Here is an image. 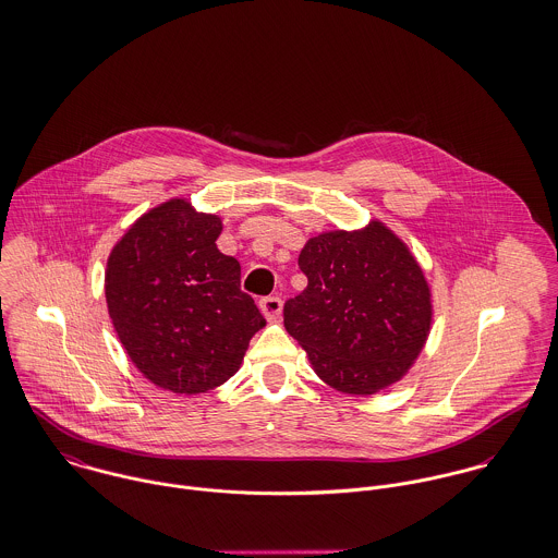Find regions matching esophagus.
Instances as JSON below:
<instances>
[{
	"label": "esophagus",
	"instance_id": "obj_1",
	"mask_svg": "<svg viewBox=\"0 0 558 558\" xmlns=\"http://www.w3.org/2000/svg\"><path fill=\"white\" fill-rule=\"evenodd\" d=\"M281 307H283V301L279 296H264L259 301V310L268 320H277L281 316Z\"/></svg>",
	"mask_w": 558,
	"mask_h": 558
}]
</instances>
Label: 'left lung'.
I'll return each mask as SVG.
<instances>
[{
  "label": "left lung",
  "mask_w": 558,
  "mask_h": 558,
  "mask_svg": "<svg viewBox=\"0 0 558 558\" xmlns=\"http://www.w3.org/2000/svg\"><path fill=\"white\" fill-rule=\"evenodd\" d=\"M299 268L307 288L286 301L283 325L325 383L368 396L411 368L430 329V292L389 229L320 233Z\"/></svg>",
  "instance_id": "left-lung-1"
}]
</instances>
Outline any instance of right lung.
I'll return each mask as SVG.
<instances>
[{
  "instance_id": "1",
  "label": "right lung",
  "mask_w": 558,
  "mask_h": 558,
  "mask_svg": "<svg viewBox=\"0 0 558 558\" xmlns=\"http://www.w3.org/2000/svg\"><path fill=\"white\" fill-rule=\"evenodd\" d=\"M220 218L173 198L141 216L106 270L108 312L130 360L158 387L201 393L240 368L266 325L216 246Z\"/></svg>"
}]
</instances>
